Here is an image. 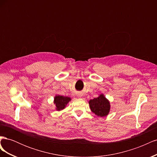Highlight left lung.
<instances>
[{
	"mask_svg": "<svg viewBox=\"0 0 157 157\" xmlns=\"http://www.w3.org/2000/svg\"><path fill=\"white\" fill-rule=\"evenodd\" d=\"M91 111L98 117H105L110 109L109 102L103 94L89 101Z\"/></svg>",
	"mask_w": 157,
	"mask_h": 157,
	"instance_id": "8db88e82",
	"label": "left lung"
}]
</instances>
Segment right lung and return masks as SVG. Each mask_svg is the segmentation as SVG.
<instances>
[{"label":"right lung","instance_id":"1","mask_svg":"<svg viewBox=\"0 0 157 157\" xmlns=\"http://www.w3.org/2000/svg\"><path fill=\"white\" fill-rule=\"evenodd\" d=\"M71 100L69 97H64L62 96H56L54 98V104L56 105V109L58 111L62 110L65 108L66 105Z\"/></svg>","mask_w":157,"mask_h":157}]
</instances>
